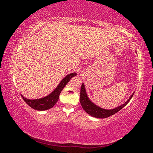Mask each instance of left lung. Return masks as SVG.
<instances>
[{"mask_svg":"<svg viewBox=\"0 0 153 153\" xmlns=\"http://www.w3.org/2000/svg\"><path fill=\"white\" fill-rule=\"evenodd\" d=\"M133 96V95H131V96L129 98V99L128 100L127 102H125L124 104L121 105L120 106L117 107V108H114V109L111 110H106V109H103V108H100V107L96 106L94 103H93L88 98L86 92H85V86H84L83 84H82L81 88H80V102L81 103V106L84 110L85 111V112H87L88 114H90L92 117H96V118H107V117H110V116L114 115V114L117 113L119 111H120L122 108H124L126 105L129 103V101H130L131 97Z\"/></svg>","mask_w":153,"mask_h":153,"instance_id":"1","label":"left lung"}]
</instances>
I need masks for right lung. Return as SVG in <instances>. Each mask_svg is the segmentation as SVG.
Masks as SVG:
<instances>
[{
  "label": "right lung",
  "mask_w": 153,
  "mask_h": 153,
  "mask_svg": "<svg viewBox=\"0 0 153 153\" xmlns=\"http://www.w3.org/2000/svg\"><path fill=\"white\" fill-rule=\"evenodd\" d=\"M75 75H76V73H71L70 75H67L65 78L60 82V83L59 84L58 86L56 88L55 90H54L52 93H51L49 96H46V97L42 98V99L30 100L26 99V98H24L22 95V99H24V101H25L29 106L31 107L32 108H34L35 110L44 111L52 108V107L54 106V104L57 103V101H58L59 96L61 91H62L64 87L67 85V83L70 81V80H71L73 77L75 76Z\"/></svg>",
  "instance_id": "1"
}]
</instances>
